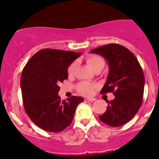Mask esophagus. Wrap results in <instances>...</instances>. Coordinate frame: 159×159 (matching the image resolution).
<instances>
[{
  "label": "esophagus",
  "mask_w": 159,
  "mask_h": 159,
  "mask_svg": "<svg viewBox=\"0 0 159 159\" xmlns=\"http://www.w3.org/2000/svg\"><path fill=\"white\" fill-rule=\"evenodd\" d=\"M95 100V99H94V98H85L84 99V101L85 102H93Z\"/></svg>",
  "instance_id": "esophagus-1"
}]
</instances>
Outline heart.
I'll return each mask as SVG.
<instances>
[{"mask_svg":"<svg viewBox=\"0 0 159 159\" xmlns=\"http://www.w3.org/2000/svg\"><path fill=\"white\" fill-rule=\"evenodd\" d=\"M85 60L86 63L88 64L91 69H92L95 73H99L105 66V61L100 56L97 55H88L85 57ZM77 67L76 61H74L73 63L70 64L68 68V74L69 76H71L75 74ZM96 85L93 83H90L88 82L83 81L79 83L77 85L76 88L79 93L83 95L88 96L93 93L94 88Z\"/></svg>","mask_w":159,"mask_h":159,"instance_id":"obj_1","label":"heart"}]
</instances>
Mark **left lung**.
<instances>
[{"label":"left lung","mask_w":159,"mask_h":159,"mask_svg":"<svg viewBox=\"0 0 159 159\" xmlns=\"http://www.w3.org/2000/svg\"><path fill=\"white\" fill-rule=\"evenodd\" d=\"M90 52L102 55L109 64L108 76L100 93L111 92L115 95L99 119L111 127L125 124L135 116L142 103L144 76L140 64L133 52L118 44L103 45Z\"/></svg>","instance_id":"obj_1"}]
</instances>
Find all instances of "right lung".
I'll return each instance as SVG.
<instances>
[{"mask_svg": "<svg viewBox=\"0 0 159 159\" xmlns=\"http://www.w3.org/2000/svg\"><path fill=\"white\" fill-rule=\"evenodd\" d=\"M80 52L43 49L32 56L24 68L20 85L25 111L35 124L59 133L71 124L76 107L84 99L72 96L61 100L58 85L68 79L67 69Z\"/></svg>", "mask_w": 159, "mask_h": 159, "instance_id": "1", "label": "right lung"}]
</instances>
